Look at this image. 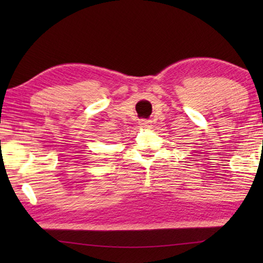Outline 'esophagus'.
I'll use <instances>...</instances> for the list:
<instances>
[{"mask_svg":"<svg viewBox=\"0 0 263 263\" xmlns=\"http://www.w3.org/2000/svg\"><path fill=\"white\" fill-rule=\"evenodd\" d=\"M139 125H140V127H142V128H147V127L152 126V122H151V121H146V119H141V121H139Z\"/></svg>","mask_w":263,"mask_h":263,"instance_id":"obj_1","label":"esophagus"}]
</instances>
